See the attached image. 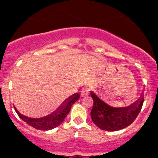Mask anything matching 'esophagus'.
<instances>
[{"label": "esophagus", "mask_w": 158, "mask_h": 158, "mask_svg": "<svg viewBox=\"0 0 158 158\" xmlns=\"http://www.w3.org/2000/svg\"><path fill=\"white\" fill-rule=\"evenodd\" d=\"M89 93H90V87H83V88L81 89V96H87V95L89 94Z\"/></svg>", "instance_id": "1"}]
</instances>
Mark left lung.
I'll list each match as a JSON object with an SVG mask.
<instances>
[{"label":"left lung","mask_w":158,"mask_h":158,"mask_svg":"<svg viewBox=\"0 0 158 158\" xmlns=\"http://www.w3.org/2000/svg\"><path fill=\"white\" fill-rule=\"evenodd\" d=\"M94 101L90 116L93 122L99 128L107 131H115L128 127L137 118L143 103L142 95L139 101L126 107H113L101 101L90 91Z\"/></svg>","instance_id":"1"}]
</instances>
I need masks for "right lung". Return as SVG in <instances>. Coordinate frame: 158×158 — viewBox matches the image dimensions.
<instances>
[{"label": "right lung", "instance_id": "add662e5", "mask_svg": "<svg viewBox=\"0 0 158 158\" xmlns=\"http://www.w3.org/2000/svg\"><path fill=\"white\" fill-rule=\"evenodd\" d=\"M80 94L78 93L74 94V95L71 96V98H68L66 101H64L65 104L60 106L56 111L52 113L51 114L48 115V116L44 117V118H27V117L24 116V115L21 114L16 107H15V111L20 117V118L25 121L27 124L30 126L33 127L34 128L37 129V130L40 131H48L54 129L57 127V126L60 125L64 120L65 119L67 115L69 113L70 110L71 108V106L74 104L75 101H77L79 99Z\"/></svg>", "mask_w": 158, "mask_h": 158}]
</instances>
